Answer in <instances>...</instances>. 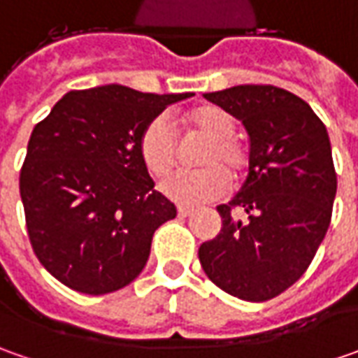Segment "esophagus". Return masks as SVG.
<instances>
[{"label": "esophagus", "mask_w": 358, "mask_h": 358, "mask_svg": "<svg viewBox=\"0 0 358 358\" xmlns=\"http://www.w3.org/2000/svg\"><path fill=\"white\" fill-rule=\"evenodd\" d=\"M193 213H195V209H193V207H183V205H181V207H177V215H179V217H191Z\"/></svg>", "instance_id": "obj_1"}]
</instances>
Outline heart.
Listing matches in <instances>:
<instances>
[{
    "mask_svg": "<svg viewBox=\"0 0 358 358\" xmlns=\"http://www.w3.org/2000/svg\"><path fill=\"white\" fill-rule=\"evenodd\" d=\"M185 123L191 129L209 137L203 149L199 165L203 169L193 173H177L169 177L161 191L169 199L183 205H199L221 197L229 187L231 177H239L247 167V151L233 137L235 121L225 109L217 105H201L185 113ZM139 151L145 167L155 177H165L173 171L177 161V139L165 117L151 119L139 137Z\"/></svg>",
    "mask_w": 358,
    "mask_h": 358,
    "instance_id": "b5f03b06",
    "label": "heart"
}]
</instances>
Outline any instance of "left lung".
Here are the masks:
<instances>
[{
  "instance_id": "left-lung-1",
  "label": "left lung",
  "mask_w": 358,
  "mask_h": 358,
  "mask_svg": "<svg viewBox=\"0 0 358 358\" xmlns=\"http://www.w3.org/2000/svg\"><path fill=\"white\" fill-rule=\"evenodd\" d=\"M205 99L243 123L249 173L217 207L221 231L199 247L201 267L229 295L268 301L301 279L327 235L337 195L329 133L307 101L281 87L235 85Z\"/></svg>"
}]
</instances>
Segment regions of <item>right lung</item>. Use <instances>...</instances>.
Wrapping results in <instances>:
<instances>
[{"mask_svg":"<svg viewBox=\"0 0 358 358\" xmlns=\"http://www.w3.org/2000/svg\"><path fill=\"white\" fill-rule=\"evenodd\" d=\"M187 97L117 83L69 91L35 125L20 193L31 247L57 281L105 295L143 271L153 233L177 209L153 189L139 137Z\"/></svg>","mask_w":358,"mask_h":358,"instance_id":"1","label":"right lung"}]
</instances>
